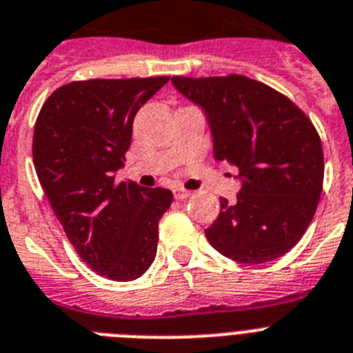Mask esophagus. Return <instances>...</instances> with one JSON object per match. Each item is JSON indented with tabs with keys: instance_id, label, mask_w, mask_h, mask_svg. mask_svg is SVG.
Masks as SVG:
<instances>
[{
	"instance_id": "esophagus-1",
	"label": "esophagus",
	"mask_w": 353,
	"mask_h": 353,
	"mask_svg": "<svg viewBox=\"0 0 353 353\" xmlns=\"http://www.w3.org/2000/svg\"><path fill=\"white\" fill-rule=\"evenodd\" d=\"M173 194H174V198H176V200H185V198H189V194H191V193H189L188 189L174 188Z\"/></svg>"
}]
</instances>
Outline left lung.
Returning <instances> with one entry per match:
<instances>
[{
  "label": "left lung",
  "instance_id": "left-lung-1",
  "mask_svg": "<svg viewBox=\"0 0 353 353\" xmlns=\"http://www.w3.org/2000/svg\"><path fill=\"white\" fill-rule=\"evenodd\" d=\"M202 108L212 157L238 168L234 202L205 229L209 243L240 263L272 261L292 249L310 225L323 189L321 139L296 104L267 84L243 77H173Z\"/></svg>",
  "mask_w": 353,
  "mask_h": 353
}]
</instances>
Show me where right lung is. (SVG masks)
<instances>
[{"instance_id": "1", "label": "right lung", "mask_w": 353, "mask_h": 353, "mask_svg": "<svg viewBox=\"0 0 353 353\" xmlns=\"http://www.w3.org/2000/svg\"><path fill=\"white\" fill-rule=\"evenodd\" d=\"M170 77L90 79L55 90L34 130L37 179L55 216L90 269L131 281L157 254L170 189L119 182L133 119Z\"/></svg>"}]
</instances>
